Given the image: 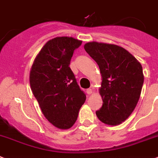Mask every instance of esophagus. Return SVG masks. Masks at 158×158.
I'll list each match as a JSON object with an SVG mask.
<instances>
[{
  "mask_svg": "<svg viewBox=\"0 0 158 158\" xmlns=\"http://www.w3.org/2000/svg\"><path fill=\"white\" fill-rule=\"evenodd\" d=\"M86 92H87V94H88L89 95H90V94H93V89H88Z\"/></svg>",
  "mask_w": 158,
  "mask_h": 158,
  "instance_id": "esophagus-1",
  "label": "esophagus"
}]
</instances>
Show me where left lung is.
<instances>
[{
  "instance_id": "obj_1",
  "label": "left lung",
  "mask_w": 158,
  "mask_h": 158,
  "mask_svg": "<svg viewBox=\"0 0 158 158\" xmlns=\"http://www.w3.org/2000/svg\"><path fill=\"white\" fill-rule=\"evenodd\" d=\"M84 48L99 66V89L103 105L96 112L100 121L118 125L129 118L139 101L144 82L141 63L129 52L114 44L91 41Z\"/></svg>"
}]
</instances>
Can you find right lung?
<instances>
[{
    "label": "right lung",
    "mask_w": 158,
    "mask_h": 158,
    "mask_svg": "<svg viewBox=\"0 0 158 158\" xmlns=\"http://www.w3.org/2000/svg\"><path fill=\"white\" fill-rule=\"evenodd\" d=\"M82 41L57 37L45 43L37 55L29 73L33 95L42 114L60 129L71 128L86 99L70 69L74 50Z\"/></svg>",
    "instance_id": "right-lung-1"
}]
</instances>
